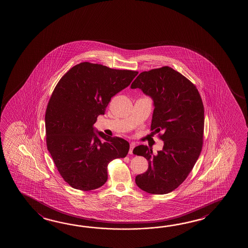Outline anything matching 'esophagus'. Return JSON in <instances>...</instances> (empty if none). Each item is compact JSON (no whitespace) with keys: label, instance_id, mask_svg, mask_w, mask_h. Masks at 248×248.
<instances>
[{"label":"esophagus","instance_id":"obj_1","mask_svg":"<svg viewBox=\"0 0 248 248\" xmlns=\"http://www.w3.org/2000/svg\"><path fill=\"white\" fill-rule=\"evenodd\" d=\"M135 148V143L131 142L130 144V150H129V154H132L133 153V149Z\"/></svg>","mask_w":248,"mask_h":248}]
</instances>
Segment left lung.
<instances>
[{
    "mask_svg": "<svg viewBox=\"0 0 248 248\" xmlns=\"http://www.w3.org/2000/svg\"><path fill=\"white\" fill-rule=\"evenodd\" d=\"M154 102L150 130L163 141V150L153 153L139 145L133 153L149 162L145 173L136 176L142 190L164 195L175 190L187 178L202 149L204 107L195 85L170 66L142 72L130 85Z\"/></svg>",
    "mask_w": 248,
    "mask_h": 248,
    "instance_id": "1",
    "label": "left lung"
}]
</instances>
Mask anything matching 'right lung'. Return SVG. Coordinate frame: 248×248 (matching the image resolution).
Here are the masks:
<instances>
[{
	"mask_svg": "<svg viewBox=\"0 0 248 248\" xmlns=\"http://www.w3.org/2000/svg\"><path fill=\"white\" fill-rule=\"evenodd\" d=\"M138 73L82 62L53 90L46 110V146L59 173L73 188L101 187L108 178L109 163L128 154L129 142L95 131L93 124L106 112L110 98L130 85Z\"/></svg>",
	"mask_w": 248,
	"mask_h": 248,
	"instance_id": "right-lung-1",
	"label": "right lung"
}]
</instances>
